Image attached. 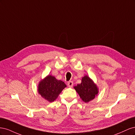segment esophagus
Returning a JSON list of instances; mask_svg holds the SVG:
<instances>
[{
    "mask_svg": "<svg viewBox=\"0 0 135 135\" xmlns=\"http://www.w3.org/2000/svg\"><path fill=\"white\" fill-rule=\"evenodd\" d=\"M68 85L69 87H72L73 86V82L72 81H69L68 82Z\"/></svg>",
    "mask_w": 135,
    "mask_h": 135,
    "instance_id": "1",
    "label": "esophagus"
}]
</instances>
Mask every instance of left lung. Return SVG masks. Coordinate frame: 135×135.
I'll return each mask as SVG.
<instances>
[{
  "instance_id": "left-lung-1",
  "label": "left lung",
  "mask_w": 135,
  "mask_h": 135,
  "mask_svg": "<svg viewBox=\"0 0 135 135\" xmlns=\"http://www.w3.org/2000/svg\"><path fill=\"white\" fill-rule=\"evenodd\" d=\"M74 88L85 103H88L95 99L99 92L97 85L87 75L83 77L81 83L77 84Z\"/></svg>"
}]
</instances>
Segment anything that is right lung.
I'll return each instance as SVG.
<instances>
[{
	"label": "right lung",
	"instance_id": "add662e5",
	"mask_svg": "<svg viewBox=\"0 0 135 135\" xmlns=\"http://www.w3.org/2000/svg\"><path fill=\"white\" fill-rule=\"evenodd\" d=\"M66 87L64 81L49 75L40 81L38 85V93L44 99L53 102L58 97L60 93Z\"/></svg>",
	"mask_w": 135,
	"mask_h": 135
}]
</instances>
